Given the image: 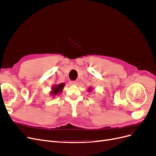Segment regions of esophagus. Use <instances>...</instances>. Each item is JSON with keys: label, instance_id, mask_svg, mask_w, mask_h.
<instances>
[{"label": "esophagus", "instance_id": "esophagus-1", "mask_svg": "<svg viewBox=\"0 0 156 156\" xmlns=\"http://www.w3.org/2000/svg\"><path fill=\"white\" fill-rule=\"evenodd\" d=\"M70 84H72V85H76V84H77V82L76 81H72L70 82Z\"/></svg>", "mask_w": 156, "mask_h": 156}]
</instances>
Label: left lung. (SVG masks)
Masks as SVG:
<instances>
[{"mask_svg": "<svg viewBox=\"0 0 156 156\" xmlns=\"http://www.w3.org/2000/svg\"><path fill=\"white\" fill-rule=\"evenodd\" d=\"M89 90H91V89H90H90H89Z\"/></svg>", "mask_w": 156, "mask_h": 156, "instance_id": "left-lung-1", "label": "left lung"}]
</instances>
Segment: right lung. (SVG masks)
<instances>
[{"label":"right lung","mask_w":156,"mask_h":156,"mask_svg":"<svg viewBox=\"0 0 156 156\" xmlns=\"http://www.w3.org/2000/svg\"><path fill=\"white\" fill-rule=\"evenodd\" d=\"M65 84L64 83H61L58 85H55L53 88V90H52L51 93L53 94V96H55L57 95L58 94L60 93L62 91V88H64Z\"/></svg>","instance_id":"1"}]
</instances>
